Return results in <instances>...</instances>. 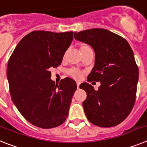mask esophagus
I'll list each match as a JSON object with an SVG mask.
<instances>
[{"mask_svg": "<svg viewBox=\"0 0 147 147\" xmlns=\"http://www.w3.org/2000/svg\"><path fill=\"white\" fill-rule=\"evenodd\" d=\"M80 84H81V83L78 81V82H77V87H78V88H79V86H80Z\"/></svg>", "mask_w": 147, "mask_h": 147, "instance_id": "1", "label": "esophagus"}]
</instances>
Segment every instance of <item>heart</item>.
Segmentation results:
<instances>
[{
    "label": "heart",
    "mask_w": 147,
    "mask_h": 147,
    "mask_svg": "<svg viewBox=\"0 0 147 147\" xmlns=\"http://www.w3.org/2000/svg\"><path fill=\"white\" fill-rule=\"evenodd\" d=\"M89 50H92V49L89 47V46L82 45L80 47V51H81V54H84V52H87V51ZM67 74L72 78H73L76 79V80H81L83 78L82 72L75 68L69 69L67 71Z\"/></svg>",
    "instance_id": "b5f03b06"
}]
</instances>
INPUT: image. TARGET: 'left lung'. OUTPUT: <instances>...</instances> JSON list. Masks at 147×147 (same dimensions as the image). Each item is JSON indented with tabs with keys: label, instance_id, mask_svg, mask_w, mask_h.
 I'll return each mask as SVG.
<instances>
[{
	"label": "left lung",
	"instance_id": "1",
	"mask_svg": "<svg viewBox=\"0 0 147 147\" xmlns=\"http://www.w3.org/2000/svg\"><path fill=\"white\" fill-rule=\"evenodd\" d=\"M74 38L91 46L95 53V66L87 81H100L98 90L83 83L86 92L83 102L86 118L100 127H112L124 121L135 104L138 67L127 40L105 29L75 32Z\"/></svg>",
	"mask_w": 147,
	"mask_h": 147
}]
</instances>
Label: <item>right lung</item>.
I'll return each mask as SVG.
<instances>
[{
  "instance_id": "1",
  "label": "right lung",
  "mask_w": 147,
  "mask_h": 147,
  "mask_svg": "<svg viewBox=\"0 0 147 147\" xmlns=\"http://www.w3.org/2000/svg\"><path fill=\"white\" fill-rule=\"evenodd\" d=\"M73 39V32L33 31L20 40L7 65L11 98L20 114L38 127L50 129L66 121L77 85L66 78L56 84L58 67Z\"/></svg>"
}]
</instances>
